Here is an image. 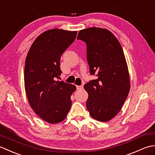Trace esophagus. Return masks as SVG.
<instances>
[{"instance_id": "1", "label": "esophagus", "mask_w": 155, "mask_h": 155, "mask_svg": "<svg viewBox=\"0 0 155 155\" xmlns=\"http://www.w3.org/2000/svg\"><path fill=\"white\" fill-rule=\"evenodd\" d=\"M77 88L78 90H81L83 88V86H82V85H81V86H77Z\"/></svg>"}]
</instances>
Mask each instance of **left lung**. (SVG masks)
Segmentation results:
<instances>
[{"label": "left lung", "mask_w": 155, "mask_h": 155, "mask_svg": "<svg viewBox=\"0 0 155 155\" xmlns=\"http://www.w3.org/2000/svg\"><path fill=\"white\" fill-rule=\"evenodd\" d=\"M78 40L87 45L91 75L97 79L84 85L91 116L101 122L111 120L121 109L130 91L128 67L121 45L107 29L92 27L79 31Z\"/></svg>", "instance_id": "1"}]
</instances>
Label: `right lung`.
<instances>
[{
	"mask_svg": "<svg viewBox=\"0 0 155 155\" xmlns=\"http://www.w3.org/2000/svg\"><path fill=\"white\" fill-rule=\"evenodd\" d=\"M77 31L54 28L35 39L25 66V87L31 108L47 123L64 120L71 109L76 87L57 81L62 73L61 57L75 40Z\"/></svg>",
	"mask_w": 155,
	"mask_h": 155,
	"instance_id": "obj_1",
	"label": "right lung"
}]
</instances>
